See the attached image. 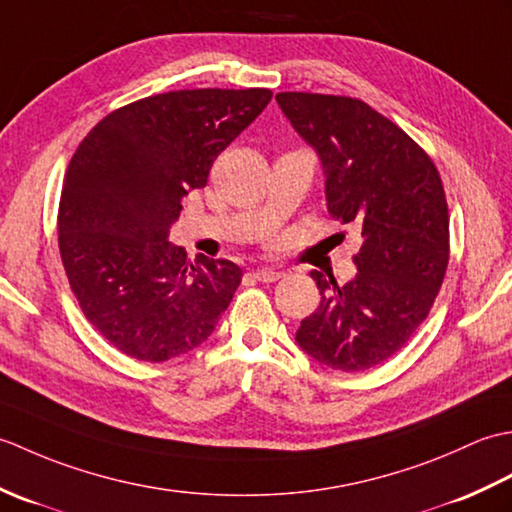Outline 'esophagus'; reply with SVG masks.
Wrapping results in <instances>:
<instances>
[{"label":"esophagus","instance_id":"esophagus-1","mask_svg":"<svg viewBox=\"0 0 512 512\" xmlns=\"http://www.w3.org/2000/svg\"><path fill=\"white\" fill-rule=\"evenodd\" d=\"M253 277L257 281H262V284H273V281L284 277V273H279V270H275V268H259V270H255Z\"/></svg>","mask_w":512,"mask_h":512}]
</instances>
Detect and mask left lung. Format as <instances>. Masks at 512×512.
<instances>
[{
	"label": "left lung",
	"mask_w": 512,
	"mask_h": 512,
	"mask_svg": "<svg viewBox=\"0 0 512 512\" xmlns=\"http://www.w3.org/2000/svg\"><path fill=\"white\" fill-rule=\"evenodd\" d=\"M295 132L317 151L328 211L361 233L347 284L312 270L321 303L297 343L336 372H363L405 345L438 297L449 264V209L424 149L350 96L279 92Z\"/></svg>",
	"instance_id": "left-lung-1"
}]
</instances>
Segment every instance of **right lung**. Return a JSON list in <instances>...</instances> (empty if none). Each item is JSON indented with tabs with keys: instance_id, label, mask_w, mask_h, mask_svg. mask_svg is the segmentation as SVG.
Listing matches in <instances>:
<instances>
[{
	"instance_id": "obj_1",
	"label": "right lung",
	"mask_w": 512,
	"mask_h": 512,
	"mask_svg": "<svg viewBox=\"0 0 512 512\" xmlns=\"http://www.w3.org/2000/svg\"><path fill=\"white\" fill-rule=\"evenodd\" d=\"M270 99L264 88L147 96L107 114L74 151L59 202L61 262L85 319L116 350L162 363L215 330L242 270L204 255L189 264L169 228Z\"/></svg>"
}]
</instances>
